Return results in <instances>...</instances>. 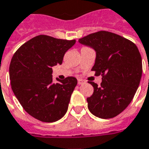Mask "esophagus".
<instances>
[{
  "instance_id": "esophagus-1",
  "label": "esophagus",
  "mask_w": 149,
  "mask_h": 149,
  "mask_svg": "<svg viewBox=\"0 0 149 149\" xmlns=\"http://www.w3.org/2000/svg\"><path fill=\"white\" fill-rule=\"evenodd\" d=\"M78 85H83L84 83H85V81H83V80H81V79H78Z\"/></svg>"
}]
</instances>
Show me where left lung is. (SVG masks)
I'll use <instances>...</instances> for the list:
<instances>
[{
  "label": "left lung",
  "instance_id": "1",
  "mask_svg": "<svg viewBox=\"0 0 149 149\" xmlns=\"http://www.w3.org/2000/svg\"><path fill=\"white\" fill-rule=\"evenodd\" d=\"M95 51L96 59L92 71L103 76L101 86L93 87L87 98L88 108L100 118L117 116L134 97L142 76V59L136 44L108 31H99L78 40Z\"/></svg>",
  "mask_w": 149,
  "mask_h": 149
}]
</instances>
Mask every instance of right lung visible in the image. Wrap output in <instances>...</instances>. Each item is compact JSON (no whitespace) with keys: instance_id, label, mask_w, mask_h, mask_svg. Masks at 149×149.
<instances>
[{"instance_id":"obj_1","label":"right lung","mask_w":149,"mask_h":149,"mask_svg":"<svg viewBox=\"0 0 149 149\" xmlns=\"http://www.w3.org/2000/svg\"><path fill=\"white\" fill-rule=\"evenodd\" d=\"M76 40L38 35L25 42L13 55L9 65L11 88L24 110L46 123L59 120L66 114L77 84L68 77L53 81L52 68L61 64L65 52Z\"/></svg>"}]
</instances>
